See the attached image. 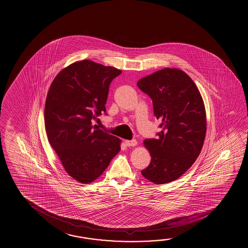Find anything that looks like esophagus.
<instances>
[{"instance_id": "34e87169", "label": "esophagus", "mask_w": 248, "mask_h": 248, "mask_svg": "<svg viewBox=\"0 0 248 248\" xmlns=\"http://www.w3.org/2000/svg\"><path fill=\"white\" fill-rule=\"evenodd\" d=\"M126 146L128 147H134L138 144V142L136 140H126L125 142Z\"/></svg>"}]
</instances>
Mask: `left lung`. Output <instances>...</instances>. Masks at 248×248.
<instances>
[{
    "label": "left lung",
    "instance_id": "obj_1",
    "mask_svg": "<svg viewBox=\"0 0 248 248\" xmlns=\"http://www.w3.org/2000/svg\"><path fill=\"white\" fill-rule=\"evenodd\" d=\"M139 89L153 102L154 115L162 123L158 138L145 139L151 161L142 175L155 184L170 183L199 156L207 130L202 95L187 73L164 68L142 78Z\"/></svg>",
    "mask_w": 248,
    "mask_h": 248
}]
</instances>
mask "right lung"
<instances>
[{"label": "right lung", "instance_id": "add662e5", "mask_svg": "<svg viewBox=\"0 0 248 248\" xmlns=\"http://www.w3.org/2000/svg\"><path fill=\"white\" fill-rule=\"evenodd\" d=\"M122 71L85 60L59 73L49 88L45 128L49 142L66 173L93 183L120 150L121 140L92 124L106 112L110 82Z\"/></svg>", "mask_w": 248, "mask_h": 248}]
</instances>
